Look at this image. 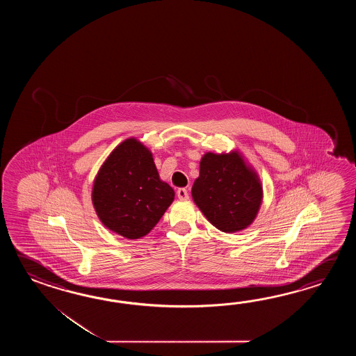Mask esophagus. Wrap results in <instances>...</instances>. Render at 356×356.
Instances as JSON below:
<instances>
[{
    "mask_svg": "<svg viewBox=\"0 0 356 356\" xmlns=\"http://www.w3.org/2000/svg\"><path fill=\"white\" fill-rule=\"evenodd\" d=\"M177 196L181 201H184V200H188V191L186 188H179L177 191Z\"/></svg>",
    "mask_w": 356,
    "mask_h": 356,
    "instance_id": "esophagus-1",
    "label": "esophagus"
}]
</instances>
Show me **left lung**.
Returning <instances> with one entry per match:
<instances>
[{"mask_svg":"<svg viewBox=\"0 0 356 356\" xmlns=\"http://www.w3.org/2000/svg\"><path fill=\"white\" fill-rule=\"evenodd\" d=\"M192 197L213 227L235 233L256 219L264 191L257 173L239 152H206L200 161Z\"/></svg>","mask_w":356,"mask_h":356,"instance_id":"8db88e82","label":"left lung"}]
</instances>
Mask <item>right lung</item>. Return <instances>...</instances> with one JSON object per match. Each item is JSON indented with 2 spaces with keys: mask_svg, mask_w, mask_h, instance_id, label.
<instances>
[{
  "mask_svg": "<svg viewBox=\"0 0 356 356\" xmlns=\"http://www.w3.org/2000/svg\"><path fill=\"white\" fill-rule=\"evenodd\" d=\"M91 200L104 227L127 239H138L159 222L175 200V191L160 179L152 152L131 137L99 169Z\"/></svg>",
  "mask_w": 356,
  "mask_h": 356,
  "instance_id": "1",
  "label": "right lung"
}]
</instances>
